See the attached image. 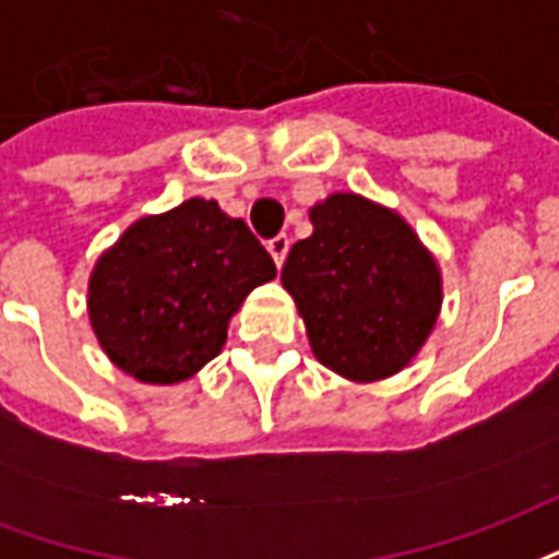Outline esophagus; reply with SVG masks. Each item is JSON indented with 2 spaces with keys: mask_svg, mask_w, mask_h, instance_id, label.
I'll return each mask as SVG.
<instances>
[{
  "mask_svg": "<svg viewBox=\"0 0 559 559\" xmlns=\"http://www.w3.org/2000/svg\"><path fill=\"white\" fill-rule=\"evenodd\" d=\"M269 254L275 260V266H284V260H287V251H290V239L287 236H275V239H269Z\"/></svg>",
  "mask_w": 559,
  "mask_h": 559,
  "instance_id": "34e87169",
  "label": "esophagus"
}]
</instances>
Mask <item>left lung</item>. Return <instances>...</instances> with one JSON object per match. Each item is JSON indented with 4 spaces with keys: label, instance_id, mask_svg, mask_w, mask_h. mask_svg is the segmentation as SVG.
<instances>
[{
    "label": "left lung",
    "instance_id": "left-lung-1",
    "mask_svg": "<svg viewBox=\"0 0 559 559\" xmlns=\"http://www.w3.org/2000/svg\"><path fill=\"white\" fill-rule=\"evenodd\" d=\"M281 281L296 299L320 362L347 380L399 374L440 314V269L411 224L359 194L311 209Z\"/></svg>",
    "mask_w": 559,
    "mask_h": 559
}]
</instances>
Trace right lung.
Returning <instances> with one entry per match:
<instances>
[{"mask_svg": "<svg viewBox=\"0 0 559 559\" xmlns=\"http://www.w3.org/2000/svg\"><path fill=\"white\" fill-rule=\"evenodd\" d=\"M275 263L215 200H185L140 218L98 260L90 320L116 368L143 383H179L215 359L245 296Z\"/></svg>", "mask_w": 559, "mask_h": 559, "instance_id": "add662e5", "label": "right lung"}]
</instances>
